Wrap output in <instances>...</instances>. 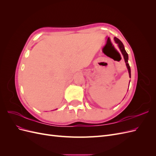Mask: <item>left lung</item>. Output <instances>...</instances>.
Instances as JSON below:
<instances>
[{
    "label": "left lung",
    "instance_id": "left-lung-1",
    "mask_svg": "<svg viewBox=\"0 0 156 156\" xmlns=\"http://www.w3.org/2000/svg\"><path fill=\"white\" fill-rule=\"evenodd\" d=\"M115 40L116 43L119 44V48H120V49L122 52V55H123V56H124V58L125 62H126V66H127V69H128L129 77L131 78V69H130V66H129V63H128V55H127V53H126V51L125 48H124V46L123 44H122V42L119 38H117V37H115Z\"/></svg>",
    "mask_w": 156,
    "mask_h": 156
}]
</instances>
